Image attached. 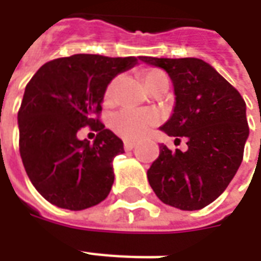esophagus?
<instances>
[{
  "instance_id": "34e87169",
  "label": "esophagus",
  "mask_w": 261,
  "mask_h": 261,
  "mask_svg": "<svg viewBox=\"0 0 261 261\" xmlns=\"http://www.w3.org/2000/svg\"><path fill=\"white\" fill-rule=\"evenodd\" d=\"M135 145H137V143L133 142V141H124V149H126V150H133L135 147Z\"/></svg>"
}]
</instances>
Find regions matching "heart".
<instances>
[{"label":"heart","mask_w":261,"mask_h":261,"mask_svg":"<svg viewBox=\"0 0 261 261\" xmlns=\"http://www.w3.org/2000/svg\"><path fill=\"white\" fill-rule=\"evenodd\" d=\"M142 81L147 89H150L160 80L167 79L163 71L159 69H146L141 73ZM119 83V79L112 80L110 85L107 87L104 93V101L110 104L114 100L115 89ZM159 122V115L149 110H131L126 108L118 112L111 119V126L119 137L127 139V141H137L143 138L150 131L153 126Z\"/></svg>","instance_id":"obj_1"}]
</instances>
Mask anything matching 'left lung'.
Instances as JSON below:
<instances>
[{
	"label": "left lung",
	"mask_w": 261,
	"mask_h": 261,
	"mask_svg": "<svg viewBox=\"0 0 261 261\" xmlns=\"http://www.w3.org/2000/svg\"><path fill=\"white\" fill-rule=\"evenodd\" d=\"M141 61L161 67L174 88L173 114L160 130L187 141L186 151L160 145L147 171L149 184L165 204L200 210L226 190L244 155L249 135L247 106L239 90L199 58Z\"/></svg>",
	"instance_id": "obj_1"
}]
</instances>
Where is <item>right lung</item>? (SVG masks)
<instances>
[{"mask_svg":"<svg viewBox=\"0 0 261 261\" xmlns=\"http://www.w3.org/2000/svg\"><path fill=\"white\" fill-rule=\"evenodd\" d=\"M137 63L135 57L75 54L44 63L27 84L17 114L20 155L31 182L51 204L79 211L108 196L112 161L124 149L98 114L108 84ZM85 125L98 131L93 144L78 139Z\"/></svg>","mask_w":261,"mask_h":261,"instance_id":"add662e5","label":"right lung"}]
</instances>
